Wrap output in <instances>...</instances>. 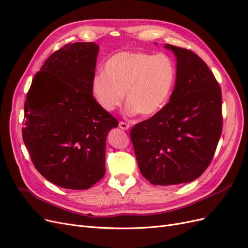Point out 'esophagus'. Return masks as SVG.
<instances>
[{"label":"esophagus","instance_id":"34e87169","mask_svg":"<svg viewBox=\"0 0 248 248\" xmlns=\"http://www.w3.org/2000/svg\"><path fill=\"white\" fill-rule=\"evenodd\" d=\"M119 127L121 129H123V130H127V129H129V127H130V125L128 124V123H126V122H123V121H121L119 123Z\"/></svg>","mask_w":248,"mask_h":248}]
</instances>
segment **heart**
Returning a JSON list of instances; mask_svg holds the SVG:
<instances>
[{
	"mask_svg": "<svg viewBox=\"0 0 248 248\" xmlns=\"http://www.w3.org/2000/svg\"><path fill=\"white\" fill-rule=\"evenodd\" d=\"M103 71L91 81L96 103L106 111L121 106L126 94L127 114L152 116L168 102L176 80V66L163 52L119 51L108 59Z\"/></svg>",
	"mask_w": 248,
	"mask_h": 248,
	"instance_id": "heart-1",
	"label": "heart"
}]
</instances>
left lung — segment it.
Segmentation results:
<instances>
[{
    "mask_svg": "<svg viewBox=\"0 0 248 248\" xmlns=\"http://www.w3.org/2000/svg\"><path fill=\"white\" fill-rule=\"evenodd\" d=\"M166 48L177 57L170 101L130 130L140 170L154 185L199 178L212 161L222 130V96L214 74L192 50Z\"/></svg>",
    "mask_w": 248,
    "mask_h": 248,
    "instance_id": "8db88e82",
    "label": "left lung"
}]
</instances>
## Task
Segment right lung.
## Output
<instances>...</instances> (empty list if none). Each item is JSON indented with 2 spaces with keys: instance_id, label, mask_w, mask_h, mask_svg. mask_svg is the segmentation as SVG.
Segmentation results:
<instances>
[{
  "instance_id": "right-lung-1",
  "label": "right lung",
  "mask_w": 248,
  "mask_h": 248,
  "mask_svg": "<svg viewBox=\"0 0 248 248\" xmlns=\"http://www.w3.org/2000/svg\"><path fill=\"white\" fill-rule=\"evenodd\" d=\"M99 47L66 44L36 73L25 101L22 140L40 174L67 189H88L106 172V140L118 120L96 103L91 81Z\"/></svg>"
}]
</instances>
